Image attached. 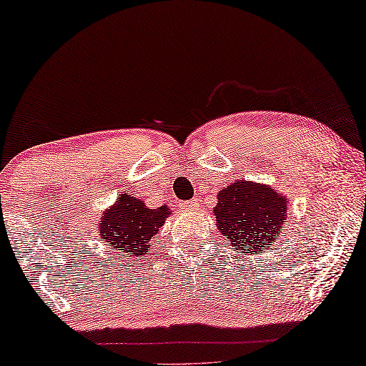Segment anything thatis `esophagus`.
<instances>
[{
    "label": "esophagus",
    "instance_id": "obj_1",
    "mask_svg": "<svg viewBox=\"0 0 366 366\" xmlns=\"http://www.w3.org/2000/svg\"><path fill=\"white\" fill-rule=\"evenodd\" d=\"M179 207H182L183 209H189V212H193V209H197L198 202H197V199H188V202L179 203Z\"/></svg>",
    "mask_w": 366,
    "mask_h": 366
}]
</instances>
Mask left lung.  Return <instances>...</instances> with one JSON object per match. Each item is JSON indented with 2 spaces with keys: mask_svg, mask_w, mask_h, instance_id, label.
<instances>
[{
  "mask_svg": "<svg viewBox=\"0 0 366 366\" xmlns=\"http://www.w3.org/2000/svg\"><path fill=\"white\" fill-rule=\"evenodd\" d=\"M218 229L227 242L243 253L254 254L274 242L287 217V202L269 187L234 182L217 194Z\"/></svg>",
  "mask_w": 366,
  "mask_h": 366,
  "instance_id": "8db88e82",
  "label": "left lung"
}]
</instances>
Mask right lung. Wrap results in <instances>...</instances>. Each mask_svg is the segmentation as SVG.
I'll use <instances>...</instances> for the list:
<instances>
[{
  "label": "right lung",
  "mask_w": 366,
  "mask_h": 366,
  "mask_svg": "<svg viewBox=\"0 0 366 366\" xmlns=\"http://www.w3.org/2000/svg\"><path fill=\"white\" fill-rule=\"evenodd\" d=\"M169 214L167 207L148 208L142 199L123 194L107 209L99 223L102 239L124 254H148L149 242Z\"/></svg>",
  "instance_id": "right-lung-1"
}]
</instances>
